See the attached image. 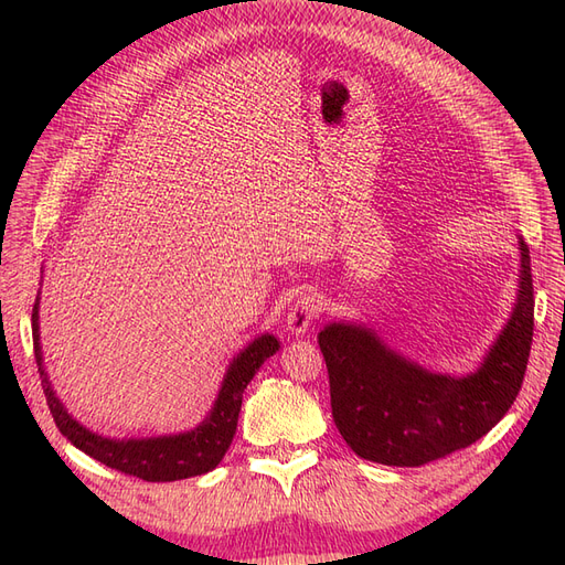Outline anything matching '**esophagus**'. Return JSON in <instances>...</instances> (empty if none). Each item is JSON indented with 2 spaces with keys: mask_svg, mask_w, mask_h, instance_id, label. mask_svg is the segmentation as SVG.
Instances as JSON below:
<instances>
[{
  "mask_svg": "<svg viewBox=\"0 0 565 565\" xmlns=\"http://www.w3.org/2000/svg\"><path fill=\"white\" fill-rule=\"evenodd\" d=\"M320 311H322L320 295H316L313 289H306V292H301L297 301L289 306L287 318H285L287 330L292 334H303L311 328V322L318 318Z\"/></svg>",
  "mask_w": 565,
  "mask_h": 565,
  "instance_id": "1",
  "label": "esophagus"
}]
</instances>
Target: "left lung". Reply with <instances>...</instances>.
Wrapping results in <instances>:
<instances>
[{"label": "left lung", "instance_id": "1", "mask_svg": "<svg viewBox=\"0 0 565 565\" xmlns=\"http://www.w3.org/2000/svg\"><path fill=\"white\" fill-rule=\"evenodd\" d=\"M530 252L521 243V289L500 339L467 377L431 374L388 351L370 330L332 322L318 334L330 374L332 417L351 450L386 467H422L469 448L514 405L535 328Z\"/></svg>", "mask_w": 565, "mask_h": 565}]
</instances>
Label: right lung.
<instances>
[{"mask_svg": "<svg viewBox=\"0 0 565 565\" xmlns=\"http://www.w3.org/2000/svg\"><path fill=\"white\" fill-rule=\"evenodd\" d=\"M38 301L32 306V344H35V361H38L46 405L51 409V417H54L58 426V431L71 440L75 448L98 459L100 465H106L125 476L141 478V481H148V483L181 481V478L207 473L218 465L221 459H224L237 429V415H241L243 393L252 382L256 370L264 365L266 358H270L278 351L276 337L264 334L259 339H254L252 344L231 363L226 380L221 384L212 415L204 419L198 429L179 434V436L148 438V440H110L79 426L71 415L65 413V407L56 398L54 388H51L46 372L42 367Z\"/></svg>", "mask_w": 565, "mask_h": 565, "instance_id": "right-lung-1", "label": "right lung"}]
</instances>
